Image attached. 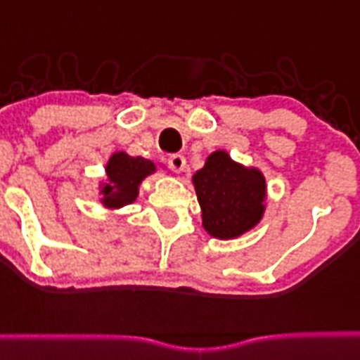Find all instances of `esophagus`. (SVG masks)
I'll list each match as a JSON object with an SVG mask.
<instances>
[{
    "label": "esophagus",
    "instance_id": "esophagus-1",
    "mask_svg": "<svg viewBox=\"0 0 360 360\" xmlns=\"http://www.w3.org/2000/svg\"><path fill=\"white\" fill-rule=\"evenodd\" d=\"M168 166L172 172H175V174H181V172H183L186 166L185 157H183V155H172V157L168 158Z\"/></svg>",
    "mask_w": 360,
    "mask_h": 360
}]
</instances>
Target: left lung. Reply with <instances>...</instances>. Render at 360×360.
Instances as JSON below:
<instances>
[{
	"mask_svg": "<svg viewBox=\"0 0 360 360\" xmlns=\"http://www.w3.org/2000/svg\"><path fill=\"white\" fill-rule=\"evenodd\" d=\"M202 224L217 239H236L262 220L265 177L257 168L236 162L226 151L211 153L205 166L192 175Z\"/></svg>",
	"mask_w": 360,
	"mask_h": 360,
	"instance_id": "8db88e82",
	"label": "left lung"
}]
</instances>
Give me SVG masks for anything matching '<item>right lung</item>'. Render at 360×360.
<instances>
[{"instance_id": "right-lung-1", "label": "right lung", "mask_w": 360, "mask_h": 360, "mask_svg": "<svg viewBox=\"0 0 360 360\" xmlns=\"http://www.w3.org/2000/svg\"><path fill=\"white\" fill-rule=\"evenodd\" d=\"M157 166L141 157L117 151L106 164V181L101 183V203L106 209H121L138 198L141 181L155 174Z\"/></svg>"}]
</instances>
